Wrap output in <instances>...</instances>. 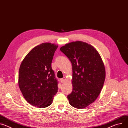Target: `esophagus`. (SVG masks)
Here are the masks:
<instances>
[{
	"label": "esophagus",
	"mask_w": 128,
	"mask_h": 128,
	"mask_svg": "<svg viewBox=\"0 0 128 128\" xmlns=\"http://www.w3.org/2000/svg\"><path fill=\"white\" fill-rule=\"evenodd\" d=\"M65 81H66V78L65 77H63L62 78V79H61V82L62 83L64 82Z\"/></svg>",
	"instance_id": "esophagus-1"
}]
</instances>
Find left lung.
<instances>
[{
    "mask_svg": "<svg viewBox=\"0 0 128 128\" xmlns=\"http://www.w3.org/2000/svg\"><path fill=\"white\" fill-rule=\"evenodd\" d=\"M60 50L71 61L73 90L68 96L69 104L84 109L93 102L102 89L106 78L103 61L96 49L81 41L66 44Z\"/></svg>",
    "mask_w": 128,
    "mask_h": 128,
    "instance_id": "obj_1",
    "label": "left lung"
}]
</instances>
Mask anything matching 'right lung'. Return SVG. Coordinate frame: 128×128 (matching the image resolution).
I'll return each instance as SVG.
<instances>
[{
	"mask_svg": "<svg viewBox=\"0 0 128 128\" xmlns=\"http://www.w3.org/2000/svg\"><path fill=\"white\" fill-rule=\"evenodd\" d=\"M58 45L39 44L29 52L19 70L18 85L24 98L32 106L46 108L50 106L57 92V81L51 63Z\"/></svg>",
	"mask_w": 128,
	"mask_h": 128,
	"instance_id": "right-lung-1",
	"label": "right lung"
}]
</instances>
